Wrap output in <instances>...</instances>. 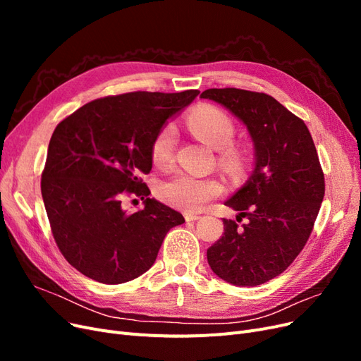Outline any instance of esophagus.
Returning a JSON list of instances; mask_svg holds the SVG:
<instances>
[{
  "label": "esophagus",
  "mask_w": 361,
  "mask_h": 361,
  "mask_svg": "<svg viewBox=\"0 0 361 361\" xmlns=\"http://www.w3.org/2000/svg\"><path fill=\"white\" fill-rule=\"evenodd\" d=\"M199 215L197 214H191V212H187L185 214V220L187 221H195V220H199Z\"/></svg>",
  "instance_id": "34e87169"
}]
</instances>
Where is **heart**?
Here are the masks:
<instances>
[{
  "label": "heart",
  "instance_id": "1",
  "mask_svg": "<svg viewBox=\"0 0 361 361\" xmlns=\"http://www.w3.org/2000/svg\"><path fill=\"white\" fill-rule=\"evenodd\" d=\"M187 125L191 133L203 143L215 150H223L221 159L226 166H241L244 159L243 150L231 146L235 137V125L226 113L214 106H202L188 116ZM174 145H176V129L173 125L164 126L152 143V161L159 167L169 166L173 158ZM221 191V183L216 179L197 178L187 173L174 174L159 187L164 202L188 212L200 211L207 202L218 197Z\"/></svg>",
  "mask_w": 361,
  "mask_h": 361
}]
</instances>
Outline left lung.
<instances>
[{
	"label": "left lung",
	"mask_w": 361,
	"mask_h": 361,
	"mask_svg": "<svg viewBox=\"0 0 361 361\" xmlns=\"http://www.w3.org/2000/svg\"><path fill=\"white\" fill-rule=\"evenodd\" d=\"M200 97L241 120L255 145L253 173L226 202L236 221L224 218L207 264L231 285L259 286L281 274L312 233L325 194L318 152L302 120L269 94L209 89Z\"/></svg>",
	"instance_id": "obj_1"
}]
</instances>
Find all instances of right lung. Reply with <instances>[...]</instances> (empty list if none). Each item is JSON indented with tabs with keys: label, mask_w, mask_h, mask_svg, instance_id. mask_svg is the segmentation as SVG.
Returning <instances> with one entry per match:
<instances>
[{
	"label": "right lung",
	"mask_w": 361,
	"mask_h": 361,
	"mask_svg": "<svg viewBox=\"0 0 361 361\" xmlns=\"http://www.w3.org/2000/svg\"><path fill=\"white\" fill-rule=\"evenodd\" d=\"M199 90L133 92L81 106L60 122L48 146L42 197L57 247L81 274L105 285L140 277L155 264L180 212L150 199L140 173L152 170L155 135ZM128 193L147 197L129 214Z\"/></svg>",
	"instance_id": "add662e5"
}]
</instances>
